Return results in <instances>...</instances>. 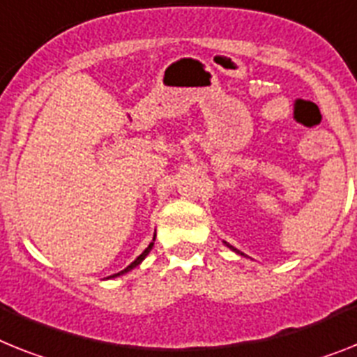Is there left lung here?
<instances>
[{
	"mask_svg": "<svg viewBox=\"0 0 357 357\" xmlns=\"http://www.w3.org/2000/svg\"><path fill=\"white\" fill-rule=\"evenodd\" d=\"M223 245H225V247H227V248H230V250H232V252L239 254V256H245V254H243V252H239L238 248H234V247H232V245H230V243H227V241H223Z\"/></svg>",
	"mask_w": 357,
	"mask_h": 357,
	"instance_id": "left-lung-1",
	"label": "left lung"
}]
</instances>
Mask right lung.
I'll use <instances>...</instances> for the list:
<instances>
[{"mask_svg":"<svg viewBox=\"0 0 357 357\" xmlns=\"http://www.w3.org/2000/svg\"><path fill=\"white\" fill-rule=\"evenodd\" d=\"M154 241H155V234H154V238H152V241H151V245H149V247L145 248V250H143L142 254H139V256L136 257V259H134L132 263H130V265L127 266V268H125V271H121V272H118V274H112V275H109L110 280H112V278H118V275H123V274H127V272H130L132 271V268H136L137 265H142V261L143 259H145L146 256H149V252H151L152 250V247H154Z\"/></svg>","mask_w":357,"mask_h":357,"instance_id":"add662e5","label":"right lung"}]
</instances>
